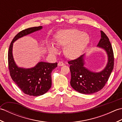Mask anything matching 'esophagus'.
Here are the masks:
<instances>
[{
    "label": "esophagus",
    "instance_id": "obj_1",
    "mask_svg": "<svg viewBox=\"0 0 122 122\" xmlns=\"http://www.w3.org/2000/svg\"><path fill=\"white\" fill-rule=\"evenodd\" d=\"M58 65L59 66H63L64 65V63L63 62L59 61V62H58Z\"/></svg>",
    "mask_w": 122,
    "mask_h": 122
}]
</instances>
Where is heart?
Listing matches in <instances>:
<instances>
[{"mask_svg": "<svg viewBox=\"0 0 122 122\" xmlns=\"http://www.w3.org/2000/svg\"><path fill=\"white\" fill-rule=\"evenodd\" d=\"M89 36L76 29L61 30L56 33L54 41L56 45L64 46V53L69 59H76L81 55L89 42ZM51 53L56 54L57 49L50 46Z\"/></svg>", "mask_w": 122, "mask_h": 122, "instance_id": "1", "label": "heart"}]
</instances>
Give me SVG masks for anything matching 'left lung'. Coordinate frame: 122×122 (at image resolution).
Segmentation results:
<instances>
[{
  "label": "left lung",
  "mask_w": 122,
  "mask_h": 122,
  "mask_svg": "<svg viewBox=\"0 0 122 122\" xmlns=\"http://www.w3.org/2000/svg\"><path fill=\"white\" fill-rule=\"evenodd\" d=\"M101 38L97 46L103 48L108 55V63L105 68L99 73H94L83 66L84 54L68 61L70 65V84L76 91L82 94H92L102 90L109 79L114 68V53L109 39L101 31Z\"/></svg>",
  "instance_id": "1"
}]
</instances>
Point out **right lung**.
Listing matches in <instances>:
<instances>
[{
  "label": "right lung",
  "instance_id": "1",
  "mask_svg": "<svg viewBox=\"0 0 122 122\" xmlns=\"http://www.w3.org/2000/svg\"><path fill=\"white\" fill-rule=\"evenodd\" d=\"M41 29H42L41 26L35 27L19 32L12 39L8 53V68L12 80L25 94L34 97L42 95L50 89L52 84L51 72L57 66L58 63L40 62L34 68L31 69L18 68L13 59L12 45L18 39Z\"/></svg>",
  "mask_w": 122,
  "mask_h": 122
}]
</instances>
